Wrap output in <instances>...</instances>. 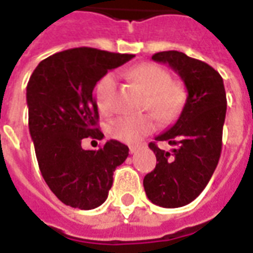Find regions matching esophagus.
<instances>
[{"label":"esophagus","mask_w":253,"mask_h":253,"mask_svg":"<svg viewBox=\"0 0 253 253\" xmlns=\"http://www.w3.org/2000/svg\"><path fill=\"white\" fill-rule=\"evenodd\" d=\"M138 149H139L138 146H130V153H131V154H134V153H136V151H138Z\"/></svg>","instance_id":"obj_1"}]
</instances>
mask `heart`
I'll list each match as a JSON object with an SVG mask.
<instances>
[{
	"mask_svg": "<svg viewBox=\"0 0 253 253\" xmlns=\"http://www.w3.org/2000/svg\"><path fill=\"white\" fill-rule=\"evenodd\" d=\"M131 79L147 95L146 108L161 122H170L182 111L186 99L184 87L171 82V76L165 68L154 63L136 65L130 72ZM117 91V78L114 74H106L96 85V100L103 112H110L114 107ZM155 128V122L150 115H123L110 123L108 131L115 139L126 143H135L150 134Z\"/></svg>",
	"mask_w": 253,
	"mask_h": 253,
	"instance_id": "obj_1",
	"label": "heart"
}]
</instances>
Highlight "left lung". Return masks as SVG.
Segmentation results:
<instances>
[{"label": "left lung", "instance_id": "obj_1", "mask_svg": "<svg viewBox=\"0 0 253 253\" xmlns=\"http://www.w3.org/2000/svg\"><path fill=\"white\" fill-rule=\"evenodd\" d=\"M151 59L169 64L179 75L188 98L177 122L155 136L157 142H168L174 149L165 151L155 142L149 143L158 164L145 175L143 188L155 205L179 208L200 196L218 164L226 114L225 88L216 69L182 52L165 50Z\"/></svg>", "mask_w": 253, "mask_h": 253}]
</instances>
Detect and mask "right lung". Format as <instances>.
I'll list each match as a JSON object with an SVG mask.
<instances>
[{
  "label": "right lung",
  "instance_id": "right-lung-1",
  "mask_svg": "<svg viewBox=\"0 0 253 253\" xmlns=\"http://www.w3.org/2000/svg\"><path fill=\"white\" fill-rule=\"evenodd\" d=\"M134 55L74 48L46 57L27 85L29 132L46 185L61 203L89 211L107 200L117 166L128 157L119 141L84 150V138L102 139L92 91L108 71Z\"/></svg>",
  "mask_w": 253,
  "mask_h": 253
}]
</instances>
